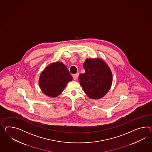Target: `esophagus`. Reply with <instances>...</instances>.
Wrapping results in <instances>:
<instances>
[{"instance_id": "34e87169", "label": "esophagus", "mask_w": 152, "mask_h": 152, "mask_svg": "<svg viewBox=\"0 0 152 152\" xmlns=\"http://www.w3.org/2000/svg\"><path fill=\"white\" fill-rule=\"evenodd\" d=\"M78 75H79V74L78 73H76V74H74L73 75V78H74V80H77L78 78Z\"/></svg>"}]
</instances>
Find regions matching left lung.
Here are the masks:
<instances>
[{
	"label": "left lung",
	"instance_id": "1",
	"mask_svg": "<svg viewBox=\"0 0 152 152\" xmlns=\"http://www.w3.org/2000/svg\"><path fill=\"white\" fill-rule=\"evenodd\" d=\"M84 74L79 75V82L87 96L93 99L103 98L111 88L113 75L103 60L87 59L83 64Z\"/></svg>",
	"mask_w": 152,
	"mask_h": 152
}]
</instances>
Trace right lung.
<instances>
[{
    "label": "right lung",
    "mask_w": 152,
    "mask_h": 152,
    "mask_svg": "<svg viewBox=\"0 0 152 152\" xmlns=\"http://www.w3.org/2000/svg\"><path fill=\"white\" fill-rule=\"evenodd\" d=\"M72 80L67 67L61 62L50 64L42 71L39 85L48 96L56 97L63 92L67 83Z\"/></svg>",
    "instance_id": "1"
}]
</instances>
